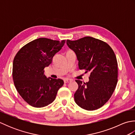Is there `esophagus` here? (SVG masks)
Masks as SVG:
<instances>
[{"mask_svg": "<svg viewBox=\"0 0 135 135\" xmlns=\"http://www.w3.org/2000/svg\"><path fill=\"white\" fill-rule=\"evenodd\" d=\"M64 83H69V82H71V81H72V80L68 79H65L64 80Z\"/></svg>", "mask_w": 135, "mask_h": 135, "instance_id": "obj_1", "label": "esophagus"}]
</instances>
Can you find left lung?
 Masks as SVG:
<instances>
[{
  "instance_id": "obj_1",
  "label": "left lung",
  "mask_w": 135,
  "mask_h": 135,
  "mask_svg": "<svg viewBox=\"0 0 135 135\" xmlns=\"http://www.w3.org/2000/svg\"><path fill=\"white\" fill-rule=\"evenodd\" d=\"M78 60L80 70L90 72L89 81L75 80L78 88L74 100L80 107L97 110L110 99L118 81V64L114 51L107 43L90 36L76 41L67 40Z\"/></svg>"
}]
</instances>
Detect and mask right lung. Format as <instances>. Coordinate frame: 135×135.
Instances as JSON below:
<instances>
[{
    "instance_id": "right-lung-1",
    "label": "right lung",
    "mask_w": 135,
    "mask_h": 135,
    "mask_svg": "<svg viewBox=\"0 0 135 135\" xmlns=\"http://www.w3.org/2000/svg\"><path fill=\"white\" fill-rule=\"evenodd\" d=\"M65 43V40L36 39L24 46L14 57L12 73L14 85L22 98L32 107L50 104L64 84L61 79L47 78L44 68L52 62L54 56Z\"/></svg>"
}]
</instances>
